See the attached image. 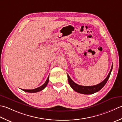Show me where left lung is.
<instances>
[{"label": "left lung", "mask_w": 122, "mask_h": 122, "mask_svg": "<svg viewBox=\"0 0 122 122\" xmlns=\"http://www.w3.org/2000/svg\"><path fill=\"white\" fill-rule=\"evenodd\" d=\"M113 68V65L112 66V68L111 69V71L109 73L108 75L107 76V77L104 79V80L102 81L101 83L97 84V85H94V86H81L78 85L75 82L72 81V79L67 74V77H68V83L70 85L71 87L73 88V90L76 91V92L83 94H92L95 93L99 91H100L101 89L102 88L104 85L106 84L107 81L108 79L110 77L111 71H112Z\"/></svg>", "instance_id": "left-lung-1"}]
</instances>
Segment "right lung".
Masks as SVG:
<instances>
[{
    "mask_svg": "<svg viewBox=\"0 0 122 122\" xmlns=\"http://www.w3.org/2000/svg\"><path fill=\"white\" fill-rule=\"evenodd\" d=\"M48 81H49V76L48 77V78H47L46 81H45V83L43 85H41V86L39 87L35 88V89H22V90L25 91V92H28V93L38 92H40V91H42L43 89H44L46 87L48 83Z\"/></svg>",
    "mask_w": 122,
    "mask_h": 122,
    "instance_id": "1",
    "label": "right lung"
}]
</instances>
